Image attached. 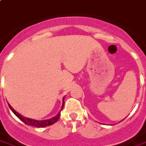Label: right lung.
I'll list each match as a JSON object with an SVG mask.
<instances>
[{"instance_id":"1","label":"right lung","mask_w":146,"mask_h":146,"mask_svg":"<svg viewBox=\"0 0 146 146\" xmlns=\"http://www.w3.org/2000/svg\"><path fill=\"white\" fill-rule=\"evenodd\" d=\"M64 105V98H63V104H62V109H61V111H62V108H63ZM9 107L10 108V109L12 110V111L14 113L15 115L18 118L20 119L22 122H24L26 125H27L35 126V127H38V128H43V127H46V126H49V125H51L52 124H54L55 122L58 120V118H59L60 117V115H61V113L59 112L58 114L56 115V117H52V119H46V120L38 121V120H35V119H32L24 117V116H22V115H21L20 113H18V112H16V111H15L14 109L11 107L10 105H9Z\"/></svg>"}]
</instances>
